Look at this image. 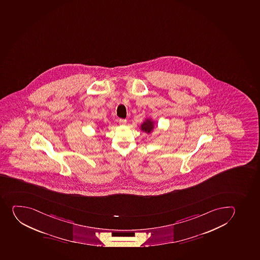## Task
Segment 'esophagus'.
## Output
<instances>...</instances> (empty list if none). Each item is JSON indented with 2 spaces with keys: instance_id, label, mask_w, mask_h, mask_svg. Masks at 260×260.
<instances>
[{
  "instance_id": "obj_1",
  "label": "esophagus",
  "mask_w": 260,
  "mask_h": 260,
  "mask_svg": "<svg viewBox=\"0 0 260 260\" xmlns=\"http://www.w3.org/2000/svg\"><path fill=\"white\" fill-rule=\"evenodd\" d=\"M126 119H119V123L120 125H124V124H126Z\"/></svg>"
}]
</instances>
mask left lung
<instances>
[{"label": "left lung", "mask_w": 260, "mask_h": 260, "mask_svg": "<svg viewBox=\"0 0 260 260\" xmlns=\"http://www.w3.org/2000/svg\"><path fill=\"white\" fill-rule=\"evenodd\" d=\"M155 122L150 118V116H146L143 123L140 125L141 131L146 134L152 133V131L155 129Z\"/></svg>", "instance_id": "left-lung-1"}]
</instances>
